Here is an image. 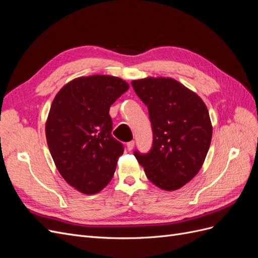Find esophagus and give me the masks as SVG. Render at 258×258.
<instances>
[{
  "mask_svg": "<svg viewBox=\"0 0 258 258\" xmlns=\"http://www.w3.org/2000/svg\"><path fill=\"white\" fill-rule=\"evenodd\" d=\"M134 147H135V141H130V142L127 143V150L128 151H132V150H134Z\"/></svg>",
  "mask_w": 258,
  "mask_h": 258,
  "instance_id": "1",
  "label": "esophagus"
}]
</instances>
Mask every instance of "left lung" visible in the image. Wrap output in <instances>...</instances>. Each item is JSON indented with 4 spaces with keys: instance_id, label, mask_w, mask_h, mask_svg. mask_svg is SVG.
<instances>
[{
    "instance_id": "obj_1",
    "label": "left lung",
    "mask_w": 258,
    "mask_h": 258,
    "mask_svg": "<svg viewBox=\"0 0 258 258\" xmlns=\"http://www.w3.org/2000/svg\"><path fill=\"white\" fill-rule=\"evenodd\" d=\"M148 108L153 144L135 151L150 181L163 190L181 188L202 167L212 139L208 108L196 93L175 80L148 77L131 83Z\"/></svg>"
}]
</instances>
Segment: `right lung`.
Masks as SVG:
<instances>
[{"mask_svg":"<svg viewBox=\"0 0 258 258\" xmlns=\"http://www.w3.org/2000/svg\"><path fill=\"white\" fill-rule=\"evenodd\" d=\"M129 85L92 75L67 84L54 97L46 122L51 157L68 184L92 195L111 182L123 145L112 136L110 107Z\"/></svg>","mask_w":258,"mask_h":258,"instance_id":"add662e5","label":"right lung"}]
</instances>
